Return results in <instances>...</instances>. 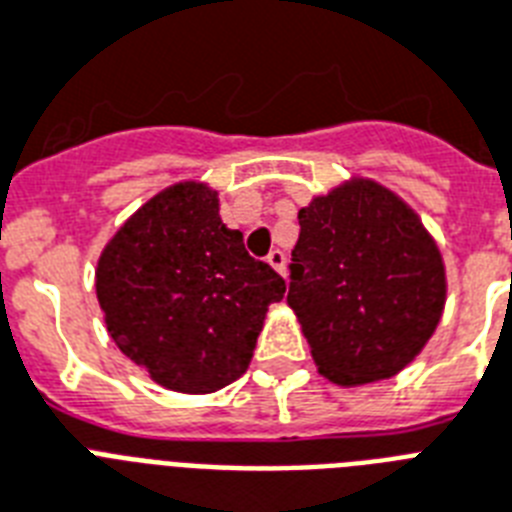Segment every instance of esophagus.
<instances>
[{
    "label": "esophagus",
    "instance_id": "1",
    "mask_svg": "<svg viewBox=\"0 0 512 512\" xmlns=\"http://www.w3.org/2000/svg\"><path fill=\"white\" fill-rule=\"evenodd\" d=\"M265 260H268V263H271L273 268H276V271L281 273V276H287V255H284L281 249H271Z\"/></svg>",
    "mask_w": 512,
    "mask_h": 512
}]
</instances>
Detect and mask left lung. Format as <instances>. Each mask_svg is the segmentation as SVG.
<instances>
[{
	"instance_id": "obj_1",
	"label": "left lung",
	"mask_w": 512,
	"mask_h": 512,
	"mask_svg": "<svg viewBox=\"0 0 512 512\" xmlns=\"http://www.w3.org/2000/svg\"><path fill=\"white\" fill-rule=\"evenodd\" d=\"M297 220L287 303L321 374L364 385L401 372L444 311V263L428 231L372 180L313 199Z\"/></svg>"
}]
</instances>
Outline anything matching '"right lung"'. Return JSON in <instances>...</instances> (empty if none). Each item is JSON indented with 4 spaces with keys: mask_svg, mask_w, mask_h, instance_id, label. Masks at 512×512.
Here are the masks:
<instances>
[{
    "mask_svg": "<svg viewBox=\"0 0 512 512\" xmlns=\"http://www.w3.org/2000/svg\"><path fill=\"white\" fill-rule=\"evenodd\" d=\"M95 289L124 356L164 388L212 393L247 372L287 284L220 220L215 191L177 183L108 241Z\"/></svg>",
    "mask_w": 512,
    "mask_h": 512,
    "instance_id": "obj_1",
    "label": "right lung"
}]
</instances>
